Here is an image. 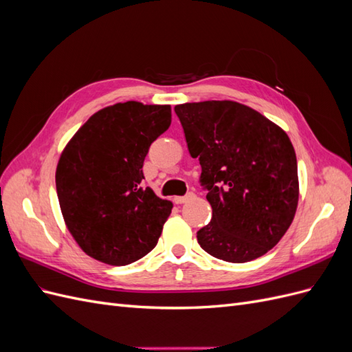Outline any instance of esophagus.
Segmentation results:
<instances>
[{"instance_id": "1", "label": "esophagus", "mask_w": 352, "mask_h": 352, "mask_svg": "<svg viewBox=\"0 0 352 352\" xmlns=\"http://www.w3.org/2000/svg\"><path fill=\"white\" fill-rule=\"evenodd\" d=\"M192 197H194L192 192H188V194L184 195V197H176V198H175V202H176V204H184V202H186L188 199H190Z\"/></svg>"}]
</instances>
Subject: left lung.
I'll return each mask as SVG.
<instances>
[{
    "label": "left lung",
    "instance_id": "obj_1",
    "mask_svg": "<svg viewBox=\"0 0 352 352\" xmlns=\"http://www.w3.org/2000/svg\"><path fill=\"white\" fill-rule=\"evenodd\" d=\"M189 154L201 164L211 221L201 248L229 263L270 251L294 220L300 186L295 150L278 124L235 101L176 105Z\"/></svg>",
    "mask_w": 352,
    "mask_h": 352
}]
</instances>
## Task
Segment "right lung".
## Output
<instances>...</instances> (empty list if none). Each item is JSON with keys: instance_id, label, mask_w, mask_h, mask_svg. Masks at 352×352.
<instances>
[{"instance_id": "obj_1", "label": "right lung", "mask_w": 352, "mask_h": 352, "mask_svg": "<svg viewBox=\"0 0 352 352\" xmlns=\"http://www.w3.org/2000/svg\"><path fill=\"white\" fill-rule=\"evenodd\" d=\"M170 123V105L117 102L91 116L61 153L56 172L60 208L89 257L126 265L157 245L173 204L142 188V166Z\"/></svg>"}]
</instances>
